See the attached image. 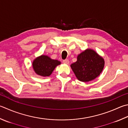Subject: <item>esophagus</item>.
<instances>
[{
	"label": "esophagus",
	"instance_id": "esophagus-1",
	"mask_svg": "<svg viewBox=\"0 0 128 128\" xmlns=\"http://www.w3.org/2000/svg\"><path fill=\"white\" fill-rule=\"evenodd\" d=\"M63 63L68 64H69V60H67V59L64 60H63Z\"/></svg>",
	"mask_w": 128,
	"mask_h": 128
}]
</instances>
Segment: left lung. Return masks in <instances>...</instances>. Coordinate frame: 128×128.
<instances>
[{
    "mask_svg": "<svg viewBox=\"0 0 128 128\" xmlns=\"http://www.w3.org/2000/svg\"><path fill=\"white\" fill-rule=\"evenodd\" d=\"M104 60L94 50L88 49L78 56L71 67L78 80L88 82L99 75L104 67Z\"/></svg>",
    "mask_w": 128,
    "mask_h": 128,
    "instance_id": "obj_1",
    "label": "left lung"
}]
</instances>
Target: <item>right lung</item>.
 Returning <instances> with one entry per match:
<instances>
[{
	"label": "right lung",
	"mask_w": 128,
	"mask_h": 128,
	"mask_svg": "<svg viewBox=\"0 0 128 128\" xmlns=\"http://www.w3.org/2000/svg\"><path fill=\"white\" fill-rule=\"evenodd\" d=\"M60 64L61 62L57 60H52L48 56L42 55L34 60L33 67L36 73L38 75L49 76L55 67Z\"/></svg>",
	"instance_id": "right-lung-1"
}]
</instances>
